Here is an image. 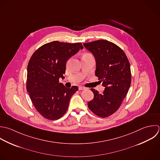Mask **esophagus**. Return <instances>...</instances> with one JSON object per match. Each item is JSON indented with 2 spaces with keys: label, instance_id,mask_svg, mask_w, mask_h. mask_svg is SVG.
<instances>
[{
  "label": "esophagus",
  "instance_id": "34e87169",
  "mask_svg": "<svg viewBox=\"0 0 160 160\" xmlns=\"http://www.w3.org/2000/svg\"><path fill=\"white\" fill-rule=\"evenodd\" d=\"M78 88H79V90H85V89H86V88H85V87H82V86H80Z\"/></svg>",
  "mask_w": 160,
  "mask_h": 160
}]
</instances>
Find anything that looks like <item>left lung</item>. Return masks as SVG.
<instances>
[{"label": "left lung", "mask_w": 160, "mask_h": 160, "mask_svg": "<svg viewBox=\"0 0 160 160\" xmlns=\"http://www.w3.org/2000/svg\"><path fill=\"white\" fill-rule=\"evenodd\" d=\"M83 45L95 57V75L105 88L102 94L91 88L94 97L88 102V107L97 116L108 117L120 108L129 90L132 74L128 59L121 48L108 40H96Z\"/></svg>", "instance_id": "obj_1"}]
</instances>
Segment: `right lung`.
Here are the masks:
<instances>
[{"mask_svg": "<svg viewBox=\"0 0 160 160\" xmlns=\"http://www.w3.org/2000/svg\"><path fill=\"white\" fill-rule=\"evenodd\" d=\"M83 48L81 43L53 41L43 45L32 55L27 66V91L35 109L45 118H60L78 90L77 86L65 87L59 78H64L67 61Z\"/></svg>", "mask_w": 160, "mask_h": 160, "instance_id": "add662e5", "label": "right lung"}]
</instances>
